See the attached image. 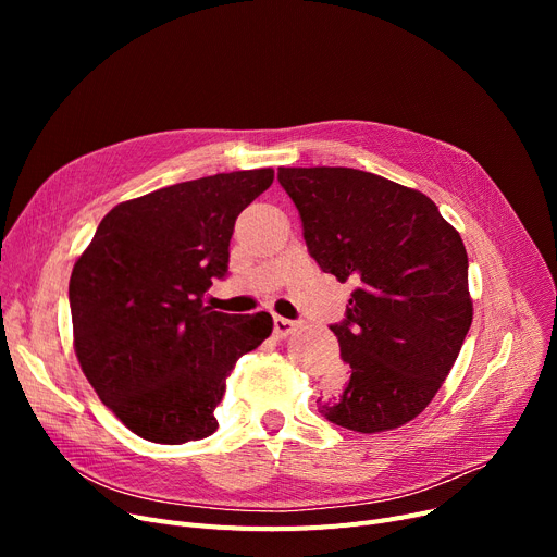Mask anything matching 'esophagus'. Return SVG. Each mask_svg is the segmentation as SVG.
Wrapping results in <instances>:
<instances>
[{"label": "esophagus", "mask_w": 557, "mask_h": 557, "mask_svg": "<svg viewBox=\"0 0 557 557\" xmlns=\"http://www.w3.org/2000/svg\"><path fill=\"white\" fill-rule=\"evenodd\" d=\"M296 327H298V325L294 323V320L282 318V315H275V318H273V332H275L277 336H288Z\"/></svg>", "instance_id": "obj_1"}]
</instances>
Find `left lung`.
Returning <instances> with one entry per match:
<instances>
[{"mask_svg":"<svg viewBox=\"0 0 557 557\" xmlns=\"http://www.w3.org/2000/svg\"><path fill=\"white\" fill-rule=\"evenodd\" d=\"M309 255L357 288L330 325L347 382L318 399L330 422L359 433L418 418L447 379L472 325L460 234L418 189L347 166H280Z\"/></svg>","mask_w":557,"mask_h":557,"instance_id":"obj_1","label":"left lung"}]
</instances>
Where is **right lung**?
Instances as JSON below:
<instances>
[{"instance_id":"obj_1","label":"right lung","mask_w":557,"mask_h":557,"mask_svg":"<svg viewBox=\"0 0 557 557\" xmlns=\"http://www.w3.org/2000/svg\"><path fill=\"white\" fill-rule=\"evenodd\" d=\"M271 183L273 169L232 171L120 202L74 263L78 363L144 441L212 435L227 374L273 332L267 311L232 315L202 302L227 275L234 221Z\"/></svg>"}]
</instances>
